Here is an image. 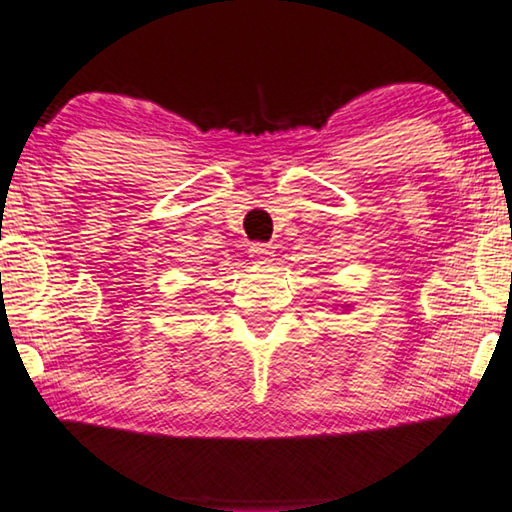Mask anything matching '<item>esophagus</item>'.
I'll return each instance as SVG.
<instances>
[{"label": "esophagus", "mask_w": 512, "mask_h": 512, "mask_svg": "<svg viewBox=\"0 0 512 512\" xmlns=\"http://www.w3.org/2000/svg\"><path fill=\"white\" fill-rule=\"evenodd\" d=\"M248 252H250L252 262H255V264H271V262H274V248H271V245H267V243H252Z\"/></svg>", "instance_id": "34e87169"}]
</instances>
